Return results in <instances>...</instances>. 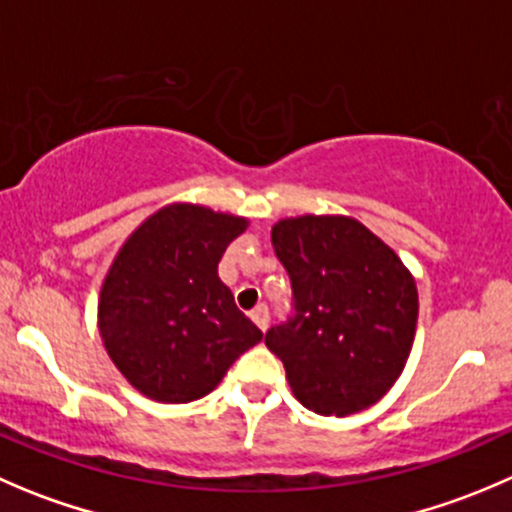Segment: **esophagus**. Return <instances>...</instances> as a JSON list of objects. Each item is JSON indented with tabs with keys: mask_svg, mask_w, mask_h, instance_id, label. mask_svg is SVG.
Wrapping results in <instances>:
<instances>
[{
	"mask_svg": "<svg viewBox=\"0 0 512 512\" xmlns=\"http://www.w3.org/2000/svg\"><path fill=\"white\" fill-rule=\"evenodd\" d=\"M250 317H252V322H255V325L260 327L262 332H265L267 327H270V310H267V305H257L255 310L250 312Z\"/></svg>",
	"mask_w": 512,
	"mask_h": 512,
	"instance_id": "esophagus-1",
	"label": "esophagus"
}]
</instances>
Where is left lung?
Instances as JSON below:
<instances>
[{"label": "left lung", "mask_w": 512, "mask_h": 512, "mask_svg": "<svg viewBox=\"0 0 512 512\" xmlns=\"http://www.w3.org/2000/svg\"><path fill=\"white\" fill-rule=\"evenodd\" d=\"M290 275L292 310L265 345L292 395L317 415L375 405L403 372L418 325V290L400 257L350 217L305 215L272 227Z\"/></svg>", "instance_id": "left-lung-1"}]
</instances>
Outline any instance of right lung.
I'll return each instance as SVG.
<instances>
[{
    "instance_id": "add662e5",
    "label": "right lung",
    "mask_w": 512,
    "mask_h": 512,
    "mask_svg": "<svg viewBox=\"0 0 512 512\" xmlns=\"http://www.w3.org/2000/svg\"><path fill=\"white\" fill-rule=\"evenodd\" d=\"M245 227L242 217L170 205L114 257L99 295V332L119 372L147 398H205L262 340L217 277L227 245Z\"/></svg>"
}]
</instances>
